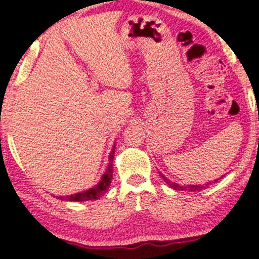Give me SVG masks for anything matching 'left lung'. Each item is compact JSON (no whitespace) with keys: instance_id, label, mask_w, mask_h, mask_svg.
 Instances as JSON below:
<instances>
[{"instance_id":"left-lung-1","label":"left lung","mask_w":259,"mask_h":259,"mask_svg":"<svg viewBox=\"0 0 259 259\" xmlns=\"http://www.w3.org/2000/svg\"><path fill=\"white\" fill-rule=\"evenodd\" d=\"M159 175L160 177H162V179L164 180V183H167L169 186L171 187V189H174V190H187V191H201V190H203V189H206V187L209 185L210 183H207L206 185H187V186H181V185H179V184H177V183H173V181H170L169 179H167V178L164 177V175H163L162 173H159ZM217 180H219V179H217ZM217 180H214V183Z\"/></svg>"}]
</instances>
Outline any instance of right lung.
<instances>
[{"label":"right lung","mask_w":259,"mask_h":259,"mask_svg":"<svg viewBox=\"0 0 259 259\" xmlns=\"http://www.w3.org/2000/svg\"><path fill=\"white\" fill-rule=\"evenodd\" d=\"M114 151L115 146H113V150L111 154H109V163L108 167H107L106 173L102 175L101 180L99 181L97 185H95L91 189L86 190L84 192H78V194H74L70 196H57L59 200L64 201H75V202H82V201H92L100 198L103 194H106L107 190L109 189V185L112 183L113 178V157H114Z\"/></svg>","instance_id":"obj_1"}]
</instances>
